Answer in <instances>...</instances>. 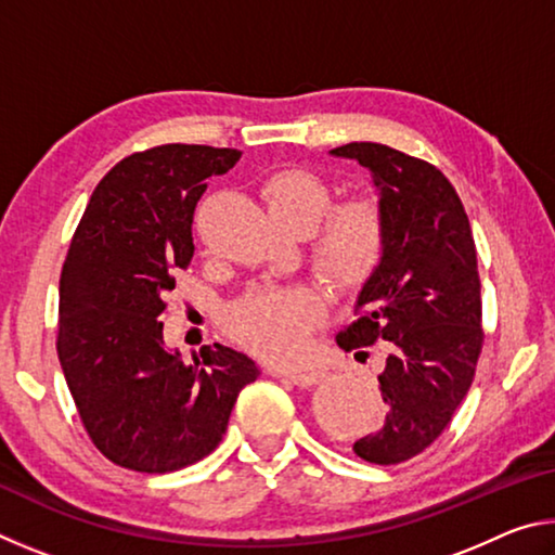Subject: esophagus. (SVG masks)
Returning <instances> with one entry per match:
<instances>
[{"instance_id": "esophagus-1", "label": "esophagus", "mask_w": 555, "mask_h": 555, "mask_svg": "<svg viewBox=\"0 0 555 555\" xmlns=\"http://www.w3.org/2000/svg\"><path fill=\"white\" fill-rule=\"evenodd\" d=\"M284 377L288 382H294L296 387H313V384H318L323 379V372H300V370H294V372H284Z\"/></svg>"}]
</instances>
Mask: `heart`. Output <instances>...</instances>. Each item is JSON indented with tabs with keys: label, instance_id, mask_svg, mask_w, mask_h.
I'll list each match as a JSON object with an SVG mask.
<instances>
[{
	"label": "heart",
	"instance_id": "b5f03b06",
	"mask_svg": "<svg viewBox=\"0 0 555 555\" xmlns=\"http://www.w3.org/2000/svg\"><path fill=\"white\" fill-rule=\"evenodd\" d=\"M269 215L294 234L311 230V264L343 294L360 291L379 269L387 247V220L377 198H333L321 173L304 166H281L261 183ZM325 298L308 284L264 286L244 296L230 311V331L269 362L304 357L311 335L325 318Z\"/></svg>",
	"mask_w": 555,
	"mask_h": 555
}]
</instances>
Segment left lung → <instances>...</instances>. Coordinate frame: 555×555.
Returning <instances> with one entry per match:
<instances>
[{"instance_id":"obj_1","label":"left lung","mask_w":555,"mask_h":555,"mask_svg":"<svg viewBox=\"0 0 555 555\" xmlns=\"http://www.w3.org/2000/svg\"><path fill=\"white\" fill-rule=\"evenodd\" d=\"M333 154L370 168L387 220L382 264L335 337L347 352L387 350L377 377L387 418L352 450L399 465L436 443L475 379L485 345L475 240L463 201L434 164L374 142Z\"/></svg>"}]
</instances>
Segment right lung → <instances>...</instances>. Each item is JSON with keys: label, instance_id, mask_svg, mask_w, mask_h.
I'll return each mask as SVG.
<instances>
[{"label": "right lung", "instance_id": "obj_1", "mask_svg": "<svg viewBox=\"0 0 555 555\" xmlns=\"http://www.w3.org/2000/svg\"><path fill=\"white\" fill-rule=\"evenodd\" d=\"M237 149L162 144L98 183L61 271L55 350L88 430L119 467L162 475L210 455L257 364L203 345L193 362L164 345L168 291L193 259V215Z\"/></svg>", "mask_w": 555, "mask_h": 555}]
</instances>
